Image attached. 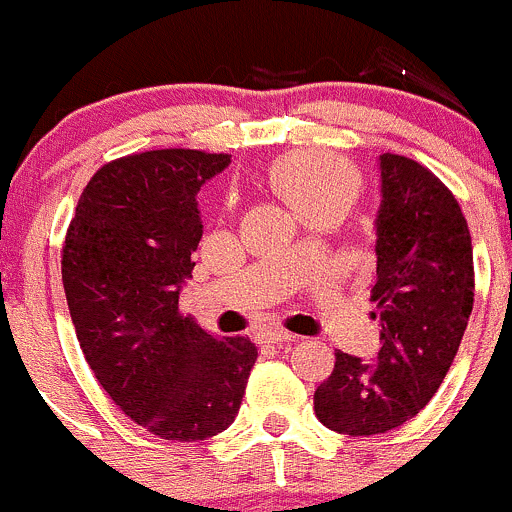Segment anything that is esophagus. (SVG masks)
<instances>
[{
	"instance_id": "esophagus-1",
	"label": "esophagus",
	"mask_w": 512,
	"mask_h": 512,
	"mask_svg": "<svg viewBox=\"0 0 512 512\" xmlns=\"http://www.w3.org/2000/svg\"><path fill=\"white\" fill-rule=\"evenodd\" d=\"M265 339L270 344H289V342H297V334L285 332V329H270V332L265 334Z\"/></svg>"
}]
</instances>
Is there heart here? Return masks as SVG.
Returning a JSON list of instances; mask_svg holds the SVG:
<instances>
[{
    "label": "heart",
    "instance_id": "b5f03b06",
    "mask_svg": "<svg viewBox=\"0 0 512 512\" xmlns=\"http://www.w3.org/2000/svg\"><path fill=\"white\" fill-rule=\"evenodd\" d=\"M270 183L299 218L339 213L352 205L359 188L356 170L324 151H292L270 165Z\"/></svg>",
    "mask_w": 512,
    "mask_h": 512
}]
</instances>
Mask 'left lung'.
Segmentation results:
<instances>
[{
    "label": "left lung",
    "mask_w": 512,
    "mask_h": 512,
    "mask_svg": "<svg viewBox=\"0 0 512 512\" xmlns=\"http://www.w3.org/2000/svg\"><path fill=\"white\" fill-rule=\"evenodd\" d=\"M376 280L371 317L381 327L374 361L337 352L314 391V414L347 436L399 428L446 379L473 309V245L461 205L428 168L379 156Z\"/></svg>",
    "instance_id": "1"
}]
</instances>
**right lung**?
<instances>
[{
	"label": "right lung",
	"mask_w": 512,
	"mask_h": 512,
	"mask_svg": "<svg viewBox=\"0 0 512 512\" xmlns=\"http://www.w3.org/2000/svg\"><path fill=\"white\" fill-rule=\"evenodd\" d=\"M227 153L163 148L98 168L61 255L76 339L113 404L165 441H205L235 421L257 349L178 309L203 237L198 193Z\"/></svg>",
	"instance_id": "add662e5"
}]
</instances>
